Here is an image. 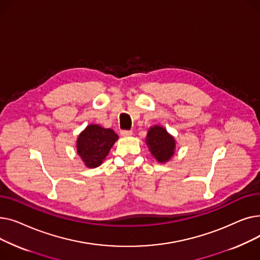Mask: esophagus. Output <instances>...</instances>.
Listing matches in <instances>:
<instances>
[{
    "label": "esophagus",
    "mask_w": 260,
    "mask_h": 260,
    "mask_svg": "<svg viewBox=\"0 0 260 260\" xmlns=\"http://www.w3.org/2000/svg\"><path fill=\"white\" fill-rule=\"evenodd\" d=\"M120 135L122 136V137H131V136L133 135V132L132 131H121Z\"/></svg>",
    "instance_id": "obj_1"
}]
</instances>
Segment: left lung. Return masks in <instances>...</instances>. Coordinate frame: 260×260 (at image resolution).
<instances>
[{"label":"left lung","instance_id":"obj_1","mask_svg":"<svg viewBox=\"0 0 260 260\" xmlns=\"http://www.w3.org/2000/svg\"><path fill=\"white\" fill-rule=\"evenodd\" d=\"M145 141L149 152L158 162H168L175 153L176 141L173 136L162 126L155 125L149 128Z\"/></svg>","mask_w":260,"mask_h":260}]
</instances>
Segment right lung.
I'll return each mask as SVG.
<instances>
[{
	"mask_svg": "<svg viewBox=\"0 0 260 260\" xmlns=\"http://www.w3.org/2000/svg\"><path fill=\"white\" fill-rule=\"evenodd\" d=\"M118 139V135L113 129L89 124L78 136L77 153L85 167L94 169L102 165Z\"/></svg>",
	"mask_w": 260,
	"mask_h": 260,
	"instance_id": "right-lung-1",
	"label": "right lung"
}]
</instances>
